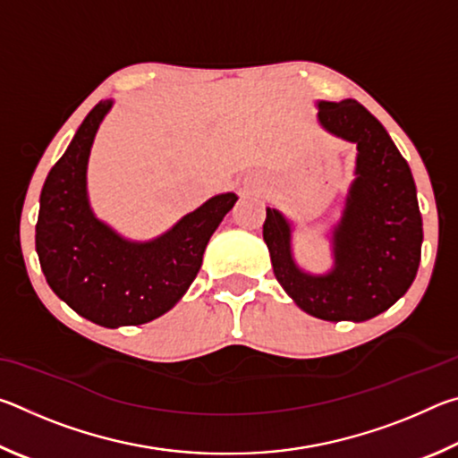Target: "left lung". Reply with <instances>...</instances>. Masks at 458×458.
I'll return each mask as SVG.
<instances>
[{
  "label": "left lung",
  "instance_id": "8db88e82",
  "mask_svg": "<svg viewBox=\"0 0 458 458\" xmlns=\"http://www.w3.org/2000/svg\"><path fill=\"white\" fill-rule=\"evenodd\" d=\"M321 127L358 145L355 180L333 228V268L309 275L291 250V224L267 208L262 238L276 281L305 313L325 321H368L406 294L422 248V216L406 159L358 100L317 103Z\"/></svg>",
  "mask_w": 458,
  "mask_h": 458
}]
</instances>
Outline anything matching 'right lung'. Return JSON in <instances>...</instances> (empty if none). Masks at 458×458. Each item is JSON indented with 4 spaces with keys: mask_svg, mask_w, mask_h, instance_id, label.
Masks as SVG:
<instances>
[{
    "mask_svg": "<svg viewBox=\"0 0 458 458\" xmlns=\"http://www.w3.org/2000/svg\"><path fill=\"white\" fill-rule=\"evenodd\" d=\"M100 100L46 177L36 224V252L50 289L84 319L103 327L143 325L167 313L199 273L210 236L236 193H220L149 242L119 236L90 210L87 165L100 121Z\"/></svg>",
    "mask_w": 458,
    "mask_h": 458,
    "instance_id": "add662e5",
    "label": "right lung"
}]
</instances>
